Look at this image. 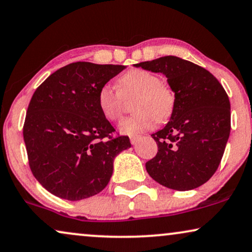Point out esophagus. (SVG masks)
<instances>
[{
    "label": "esophagus",
    "instance_id": "esophagus-1",
    "mask_svg": "<svg viewBox=\"0 0 252 252\" xmlns=\"http://www.w3.org/2000/svg\"><path fill=\"white\" fill-rule=\"evenodd\" d=\"M140 139V136L136 135V136H131L130 137V142H131L132 145H136L137 143H138V140Z\"/></svg>",
    "mask_w": 252,
    "mask_h": 252
}]
</instances>
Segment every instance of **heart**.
Returning a JSON list of instances; mask_svg holds the SVG:
<instances>
[{
  "mask_svg": "<svg viewBox=\"0 0 252 252\" xmlns=\"http://www.w3.org/2000/svg\"><path fill=\"white\" fill-rule=\"evenodd\" d=\"M117 89L103 85L98 93V106L106 120L117 122L122 116V99L136 95L132 110L135 115L120 123L119 130L124 135H137L156 126L157 120L163 121L173 112L172 90L156 73L145 69H131L117 79Z\"/></svg>",
  "mask_w": 252,
  "mask_h": 252,
  "instance_id": "heart-1",
  "label": "heart"
}]
</instances>
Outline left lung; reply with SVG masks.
<instances>
[{"label":"left lung","instance_id":"left-lung-1","mask_svg":"<svg viewBox=\"0 0 252 252\" xmlns=\"http://www.w3.org/2000/svg\"><path fill=\"white\" fill-rule=\"evenodd\" d=\"M167 77L175 93L169 122L152 133L157 156L146 162L149 175L177 191L207 182L220 165L230 133V102L210 71L177 56L135 64Z\"/></svg>","mask_w":252,"mask_h":252}]
</instances>
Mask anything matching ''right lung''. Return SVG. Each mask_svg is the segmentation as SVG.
<instances>
[{"label":"right lung","mask_w":252,"mask_h":252,"mask_svg":"<svg viewBox=\"0 0 252 252\" xmlns=\"http://www.w3.org/2000/svg\"><path fill=\"white\" fill-rule=\"evenodd\" d=\"M126 65L75 62L52 73L33 93L23 136L38 182L62 199L80 200L105 189L114 159L131 147L100 112L98 93Z\"/></svg>","instance_id":"right-lung-1"}]
</instances>
